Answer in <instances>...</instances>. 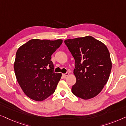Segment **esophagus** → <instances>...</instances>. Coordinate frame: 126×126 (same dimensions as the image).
Returning <instances> with one entry per match:
<instances>
[{
  "mask_svg": "<svg viewBox=\"0 0 126 126\" xmlns=\"http://www.w3.org/2000/svg\"><path fill=\"white\" fill-rule=\"evenodd\" d=\"M69 75V73H68V72H67V73H65V74H63V77L64 78H66L67 76H68Z\"/></svg>",
  "mask_w": 126,
  "mask_h": 126,
  "instance_id": "esophagus-1",
  "label": "esophagus"
}]
</instances>
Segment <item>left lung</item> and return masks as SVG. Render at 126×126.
<instances>
[{"mask_svg": "<svg viewBox=\"0 0 126 126\" xmlns=\"http://www.w3.org/2000/svg\"><path fill=\"white\" fill-rule=\"evenodd\" d=\"M64 43L75 59L77 81L74 95L84 100L94 98L107 83L112 68L109 49L93 36L70 39Z\"/></svg>", "mask_w": 126, "mask_h": 126, "instance_id": "obj_1", "label": "left lung"}]
</instances>
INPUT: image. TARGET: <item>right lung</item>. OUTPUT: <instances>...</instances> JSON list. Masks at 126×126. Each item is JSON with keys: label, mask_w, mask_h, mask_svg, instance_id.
Segmentation results:
<instances>
[{"label": "right lung", "mask_w": 126, "mask_h": 126, "mask_svg": "<svg viewBox=\"0 0 126 126\" xmlns=\"http://www.w3.org/2000/svg\"><path fill=\"white\" fill-rule=\"evenodd\" d=\"M62 42V39H33L17 50L14 62L15 76L28 98L42 101L55 92L62 74L54 72L51 55Z\"/></svg>", "instance_id": "right-lung-1"}]
</instances>
